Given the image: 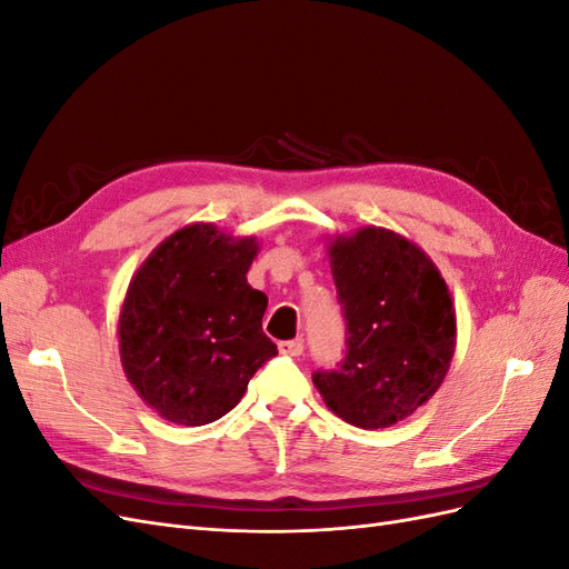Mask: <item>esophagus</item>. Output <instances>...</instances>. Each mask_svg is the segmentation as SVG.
<instances>
[{
    "label": "esophagus",
    "instance_id": "obj_1",
    "mask_svg": "<svg viewBox=\"0 0 569 569\" xmlns=\"http://www.w3.org/2000/svg\"><path fill=\"white\" fill-rule=\"evenodd\" d=\"M278 349H280L282 356H301V353H303V341H301V339L280 341Z\"/></svg>",
    "mask_w": 569,
    "mask_h": 569
}]
</instances>
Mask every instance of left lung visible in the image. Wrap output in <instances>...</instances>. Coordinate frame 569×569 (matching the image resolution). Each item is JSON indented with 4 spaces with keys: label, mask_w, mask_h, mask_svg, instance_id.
I'll use <instances>...</instances> for the list:
<instances>
[{
    "label": "left lung",
    "mask_w": 569,
    "mask_h": 569,
    "mask_svg": "<svg viewBox=\"0 0 569 569\" xmlns=\"http://www.w3.org/2000/svg\"><path fill=\"white\" fill-rule=\"evenodd\" d=\"M347 322V349L313 385L341 420L391 427L441 387L456 349L449 287L427 253L401 234L363 228L330 242Z\"/></svg>",
    "instance_id": "8db88e82"
}]
</instances>
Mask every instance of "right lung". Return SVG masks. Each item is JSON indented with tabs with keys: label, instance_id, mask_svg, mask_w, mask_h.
<instances>
[{
	"label": "right lung",
	"instance_id": "1",
	"mask_svg": "<svg viewBox=\"0 0 569 569\" xmlns=\"http://www.w3.org/2000/svg\"><path fill=\"white\" fill-rule=\"evenodd\" d=\"M256 239L209 222L170 234L132 278L118 320L130 385L161 418L199 427L230 412L278 347L263 335L268 297L247 270Z\"/></svg>",
	"mask_w": 569,
	"mask_h": 569
}]
</instances>
